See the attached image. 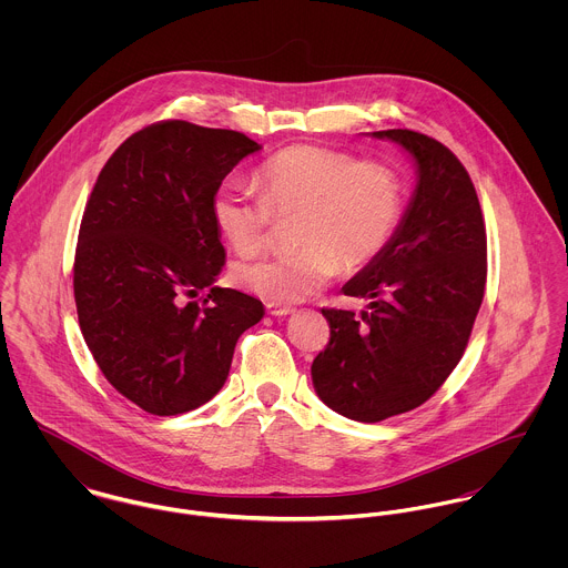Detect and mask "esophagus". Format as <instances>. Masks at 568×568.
<instances>
[{
	"mask_svg": "<svg viewBox=\"0 0 568 568\" xmlns=\"http://www.w3.org/2000/svg\"><path fill=\"white\" fill-rule=\"evenodd\" d=\"M266 313L273 315V317H286V315H293L295 308H291V306H280V304H266Z\"/></svg>",
	"mask_w": 568,
	"mask_h": 568,
	"instance_id": "34e87169",
	"label": "esophagus"
}]
</instances>
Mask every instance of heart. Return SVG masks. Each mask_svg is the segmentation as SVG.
I'll use <instances>...</instances> for the list:
<instances>
[{"label":"heart","mask_w":568,"mask_h":568,"mask_svg":"<svg viewBox=\"0 0 568 568\" xmlns=\"http://www.w3.org/2000/svg\"><path fill=\"white\" fill-rule=\"evenodd\" d=\"M264 192L241 179L219 185L212 214L230 246L257 253L275 219H288L293 251L244 262L234 268L244 291L268 304H295L320 291L341 268L354 273L376 260L394 239L405 207L396 168L361 162L317 144H293L260 170Z\"/></svg>","instance_id":"obj_1"}]
</instances>
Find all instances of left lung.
Listing matches in <instances>:
<instances>
[{
    "instance_id": "8db88e82",
    "label": "left lung",
    "mask_w": 568,
    "mask_h": 568,
    "mask_svg": "<svg viewBox=\"0 0 568 568\" xmlns=\"http://www.w3.org/2000/svg\"><path fill=\"white\" fill-rule=\"evenodd\" d=\"M417 185L385 251L343 286L369 300L361 317L324 308L329 341L313 361L317 396L356 422H381L424 405L462 361L487 277L486 223L464 163L442 142L389 129Z\"/></svg>"
}]
</instances>
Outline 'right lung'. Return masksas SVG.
<instances>
[{
  "instance_id": "add662e5",
  "label": "right lung",
  "mask_w": 568,
  "mask_h": 568,
  "mask_svg": "<svg viewBox=\"0 0 568 568\" xmlns=\"http://www.w3.org/2000/svg\"><path fill=\"white\" fill-rule=\"evenodd\" d=\"M262 146L244 133L163 120L133 133L98 174L82 214L74 300L104 378L151 415L212 400L260 300L212 286L225 264L212 201Z\"/></svg>"
}]
</instances>
